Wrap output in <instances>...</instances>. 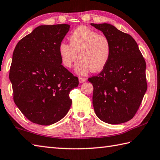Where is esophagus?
Masks as SVG:
<instances>
[{
    "label": "esophagus",
    "mask_w": 160,
    "mask_h": 160,
    "mask_svg": "<svg viewBox=\"0 0 160 160\" xmlns=\"http://www.w3.org/2000/svg\"><path fill=\"white\" fill-rule=\"evenodd\" d=\"M86 81V79L84 78H79V82L80 83H83Z\"/></svg>",
    "instance_id": "1"
}]
</instances>
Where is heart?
Segmentation results:
<instances>
[{
	"label": "heart",
	"mask_w": 160,
	"mask_h": 160,
	"mask_svg": "<svg viewBox=\"0 0 160 160\" xmlns=\"http://www.w3.org/2000/svg\"><path fill=\"white\" fill-rule=\"evenodd\" d=\"M68 39L69 44L61 42L58 48L64 67L71 68L78 58L75 71L79 76H85L90 71L102 70L107 64L110 57L111 45L104 34L81 26L76 28Z\"/></svg>",
	"instance_id": "b5f03b06"
}]
</instances>
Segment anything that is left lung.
<instances>
[{
    "label": "left lung",
    "instance_id": "8db88e82",
    "mask_svg": "<svg viewBox=\"0 0 160 160\" xmlns=\"http://www.w3.org/2000/svg\"><path fill=\"white\" fill-rule=\"evenodd\" d=\"M108 37L110 57L93 84V105L100 119L119 124L134 117L147 90L146 64L132 37L109 23H91Z\"/></svg>",
    "mask_w": 160,
    "mask_h": 160
}]
</instances>
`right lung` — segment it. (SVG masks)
<instances>
[{
	"label": "right lung",
	"mask_w": 160,
	"mask_h": 160,
	"mask_svg": "<svg viewBox=\"0 0 160 160\" xmlns=\"http://www.w3.org/2000/svg\"><path fill=\"white\" fill-rule=\"evenodd\" d=\"M70 26H39L21 39L12 55L9 78L16 105L32 123L49 126L71 108L78 78L62 65L58 48Z\"/></svg>",
	"instance_id": "right-lung-1"
}]
</instances>
